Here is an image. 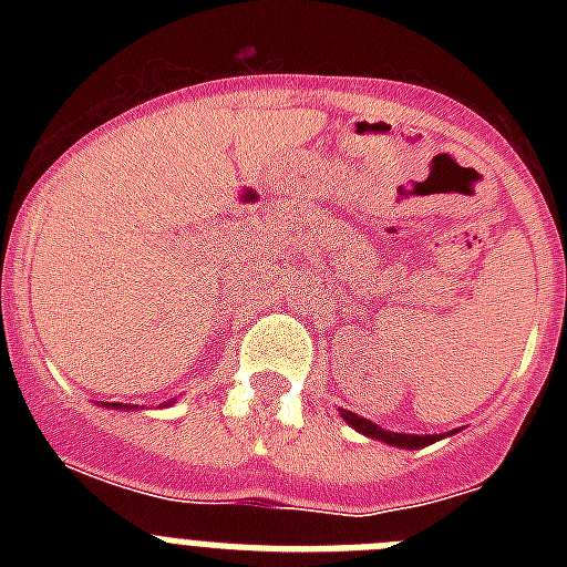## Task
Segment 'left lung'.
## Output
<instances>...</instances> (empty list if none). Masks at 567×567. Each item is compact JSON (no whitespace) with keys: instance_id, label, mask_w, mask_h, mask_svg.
I'll list each match as a JSON object with an SVG mask.
<instances>
[{"instance_id":"8db88e82","label":"left lung","mask_w":567,"mask_h":567,"mask_svg":"<svg viewBox=\"0 0 567 567\" xmlns=\"http://www.w3.org/2000/svg\"><path fill=\"white\" fill-rule=\"evenodd\" d=\"M340 417L346 420V423L352 425L354 432L365 434V437L372 440H380V443H389V445H398V449H425V445L437 443V434H400V432H385V429H380L378 423H372V420L365 417H358L354 412H346V409H340Z\"/></svg>"}]
</instances>
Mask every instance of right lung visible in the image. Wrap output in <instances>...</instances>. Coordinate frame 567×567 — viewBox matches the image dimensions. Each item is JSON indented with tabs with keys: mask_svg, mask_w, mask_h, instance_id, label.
<instances>
[{
	"mask_svg": "<svg viewBox=\"0 0 567 567\" xmlns=\"http://www.w3.org/2000/svg\"><path fill=\"white\" fill-rule=\"evenodd\" d=\"M107 405V409H135V405H124V403H102Z\"/></svg>",
	"mask_w": 567,
	"mask_h": 567,
	"instance_id": "right-lung-1",
	"label": "right lung"
}]
</instances>
